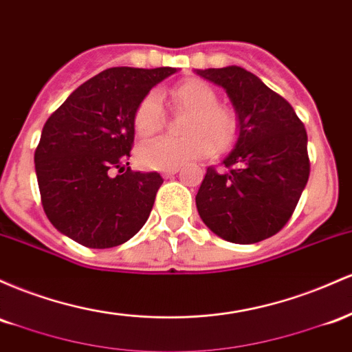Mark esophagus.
Here are the masks:
<instances>
[{
	"instance_id": "esophagus-1",
	"label": "esophagus",
	"mask_w": 352,
	"mask_h": 352,
	"mask_svg": "<svg viewBox=\"0 0 352 352\" xmlns=\"http://www.w3.org/2000/svg\"><path fill=\"white\" fill-rule=\"evenodd\" d=\"M179 171V168H171V169H163V173H161V175H163V177H173L176 175V173Z\"/></svg>"
}]
</instances>
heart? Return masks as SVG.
<instances>
[{
    "mask_svg": "<svg viewBox=\"0 0 352 352\" xmlns=\"http://www.w3.org/2000/svg\"><path fill=\"white\" fill-rule=\"evenodd\" d=\"M173 104L177 111L188 113L181 124L183 138L163 136L138 148L136 157L149 169H171L203 160L218 151H226L236 143L239 121L229 106L219 104L218 93L206 81L191 80L177 82L171 89ZM164 124V111L160 94L151 91L138 102L133 126L138 136L149 138L160 133Z\"/></svg>",
    "mask_w": 352,
    "mask_h": 352,
    "instance_id": "obj_1",
    "label": "heart"
}]
</instances>
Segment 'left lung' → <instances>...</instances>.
I'll return each instance as SVG.
<instances>
[{
    "instance_id": "obj_1",
    "label": "left lung",
    "mask_w": 352,
    "mask_h": 352,
    "mask_svg": "<svg viewBox=\"0 0 352 352\" xmlns=\"http://www.w3.org/2000/svg\"><path fill=\"white\" fill-rule=\"evenodd\" d=\"M228 91L239 138L223 161L209 166L196 195L201 219L219 238L252 244L271 238L293 216L311 171L307 133L283 96L239 66L197 71Z\"/></svg>"
}]
</instances>
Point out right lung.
<instances>
[{"label": "right lung", "mask_w": 352, "mask_h": 352, "mask_svg": "<svg viewBox=\"0 0 352 352\" xmlns=\"http://www.w3.org/2000/svg\"><path fill=\"white\" fill-rule=\"evenodd\" d=\"M176 68H109L82 82L48 118L34 151L39 195L58 231L94 250L120 246L149 218L163 184L131 171L133 114Z\"/></svg>", "instance_id": "right-lung-1"}]
</instances>
